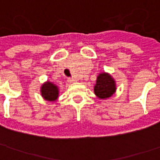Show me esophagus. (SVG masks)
<instances>
[{
  "mask_svg": "<svg viewBox=\"0 0 160 160\" xmlns=\"http://www.w3.org/2000/svg\"><path fill=\"white\" fill-rule=\"evenodd\" d=\"M76 80L74 78H68L67 79V82H68L69 83H72V82H74Z\"/></svg>",
  "mask_w": 160,
  "mask_h": 160,
  "instance_id": "obj_1",
  "label": "esophagus"
}]
</instances>
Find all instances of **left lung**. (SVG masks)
Here are the masks:
<instances>
[{
	"mask_svg": "<svg viewBox=\"0 0 160 160\" xmlns=\"http://www.w3.org/2000/svg\"><path fill=\"white\" fill-rule=\"evenodd\" d=\"M117 90L116 81L111 74L101 72L96 78V83L94 86V93L99 99L107 100L112 97Z\"/></svg>",
	"mask_w": 160,
	"mask_h": 160,
	"instance_id": "8db88e82",
	"label": "left lung"
}]
</instances>
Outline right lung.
<instances>
[{
  "instance_id": "obj_1",
  "label": "right lung",
  "mask_w": 160,
  "mask_h": 160,
  "mask_svg": "<svg viewBox=\"0 0 160 160\" xmlns=\"http://www.w3.org/2000/svg\"><path fill=\"white\" fill-rule=\"evenodd\" d=\"M42 97L48 101H56L59 98V88L50 81L45 82L40 88Z\"/></svg>"
}]
</instances>
